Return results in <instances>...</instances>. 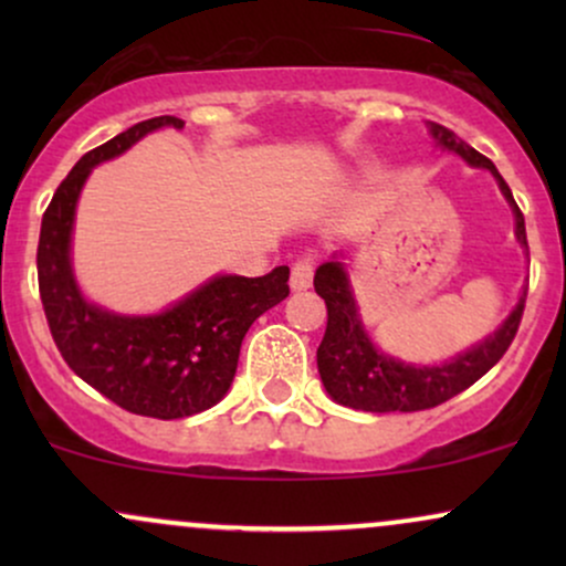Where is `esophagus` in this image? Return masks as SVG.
I'll use <instances>...</instances> for the list:
<instances>
[{"label": "esophagus", "instance_id": "34e87169", "mask_svg": "<svg viewBox=\"0 0 566 566\" xmlns=\"http://www.w3.org/2000/svg\"><path fill=\"white\" fill-rule=\"evenodd\" d=\"M314 271H316L314 255L297 258V261L292 263V274H290L292 290H308L311 282H314Z\"/></svg>", "mask_w": 566, "mask_h": 566}]
</instances>
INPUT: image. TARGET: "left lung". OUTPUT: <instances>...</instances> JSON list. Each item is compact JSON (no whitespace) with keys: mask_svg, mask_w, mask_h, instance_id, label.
<instances>
[{"mask_svg":"<svg viewBox=\"0 0 566 566\" xmlns=\"http://www.w3.org/2000/svg\"><path fill=\"white\" fill-rule=\"evenodd\" d=\"M428 127L447 151L460 154L469 165L484 167V170L495 175L500 191L511 201L513 216H516L518 242L527 247L524 216L516 201H513L511 188L503 180V175L497 172V167L484 154H479L476 148H471L463 138H458L452 129L437 125V122H428ZM314 287L316 295H322L324 303H327V329H324L319 348H316V365H319L322 382L337 405L361 409V412H418V409H431L465 391L503 359V354L518 333L524 301H527V290H524L522 301L513 308L503 327L495 335L486 337L484 343H479L476 348L454 356L452 361L441 367H412L380 354L369 343L365 327L356 316V303L350 297L346 271H343L340 263L329 261L319 265L314 276Z\"/></svg>","mask_w":566,"mask_h":566,"instance_id":"1","label":"left lung"}]
</instances>
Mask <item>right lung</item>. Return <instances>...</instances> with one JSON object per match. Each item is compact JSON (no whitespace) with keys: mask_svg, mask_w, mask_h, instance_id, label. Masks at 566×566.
<instances>
[{"mask_svg":"<svg viewBox=\"0 0 566 566\" xmlns=\"http://www.w3.org/2000/svg\"><path fill=\"white\" fill-rule=\"evenodd\" d=\"M159 127H184V119L138 122L76 161L42 216L36 274L50 335L66 365L127 412L175 420L223 399L250 324L290 295V269L279 265L258 279L216 276L157 316H116L82 301L69 239L84 180L95 165Z\"/></svg>","mask_w":566,"mask_h":566,"instance_id":"obj_1","label":"right lung"}]
</instances>
